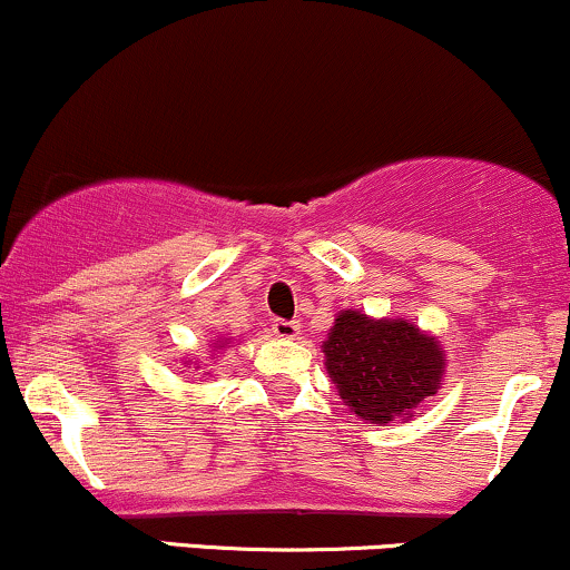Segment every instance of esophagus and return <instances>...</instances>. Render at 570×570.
I'll use <instances>...</instances> for the list:
<instances>
[{"label":"esophagus","mask_w":570,"mask_h":570,"mask_svg":"<svg viewBox=\"0 0 570 570\" xmlns=\"http://www.w3.org/2000/svg\"><path fill=\"white\" fill-rule=\"evenodd\" d=\"M273 334L281 340H294L299 334V324L297 321H286V318H273Z\"/></svg>","instance_id":"esophagus-1"}]
</instances>
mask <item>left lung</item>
Segmentation results:
<instances>
[{"instance_id": "8db88e82", "label": "left lung", "mask_w": 570, "mask_h": 570, "mask_svg": "<svg viewBox=\"0 0 570 570\" xmlns=\"http://www.w3.org/2000/svg\"><path fill=\"white\" fill-rule=\"evenodd\" d=\"M326 372L361 420L387 424L435 395L443 376L438 342L406 321H372L345 311L324 342Z\"/></svg>"}]
</instances>
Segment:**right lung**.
I'll use <instances>...</instances> for the list:
<instances>
[{
  "instance_id": "obj_1",
  "label": "right lung",
  "mask_w": 570,
  "mask_h": 570,
  "mask_svg": "<svg viewBox=\"0 0 570 570\" xmlns=\"http://www.w3.org/2000/svg\"><path fill=\"white\" fill-rule=\"evenodd\" d=\"M219 347H223V345H219Z\"/></svg>"
}]
</instances>
